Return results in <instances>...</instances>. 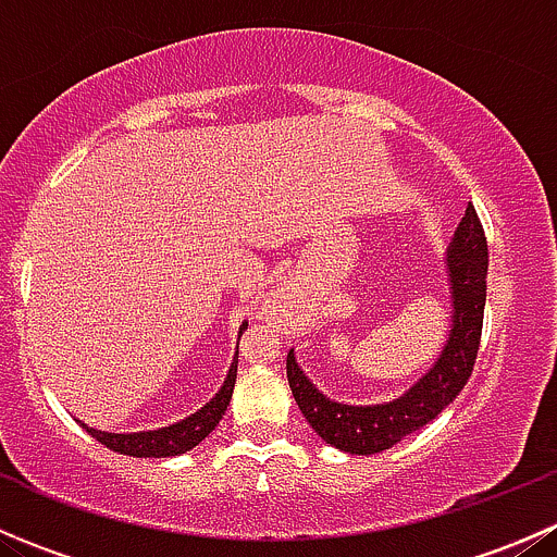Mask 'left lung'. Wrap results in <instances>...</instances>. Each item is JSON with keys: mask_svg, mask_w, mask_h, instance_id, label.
Masks as SVG:
<instances>
[{"mask_svg": "<svg viewBox=\"0 0 557 557\" xmlns=\"http://www.w3.org/2000/svg\"><path fill=\"white\" fill-rule=\"evenodd\" d=\"M447 277L453 294V325L442 356L404 396L372 407H352L325 398L288 352V385L314 434L325 445L352 455H374L398 445L404 436L423 429L447 404L455 401L474 369L482 336L487 294V239L474 207H466L447 250Z\"/></svg>", "mask_w": 557, "mask_h": 557, "instance_id": "left-lung-1", "label": "left lung"}]
</instances>
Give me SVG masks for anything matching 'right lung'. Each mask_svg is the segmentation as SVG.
<instances>
[{
    "instance_id": "right-lung-1",
    "label": "right lung",
    "mask_w": 557,
    "mask_h": 557,
    "mask_svg": "<svg viewBox=\"0 0 557 557\" xmlns=\"http://www.w3.org/2000/svg\"><path fill=\"white\" fill-rule=\"evenodd\" d=\"M247 329V323H243L239 329V336ZM237 356H234L232 369H228L226 380H223L221 391L215 393V398L205 404L199 412L188 414L180 423L166 425V429H156V431H137V434H110V431H97L91 425L81 423L88 434L94 436L97 442H102L104 447H110L112 453L121 455H134V458H170V455H180L188 453L199 445L205 436H210L215 431V425L221 423V418L226 414L228 401H232L234 393V383H237Z\"/></svg>"
}]
</instances>
